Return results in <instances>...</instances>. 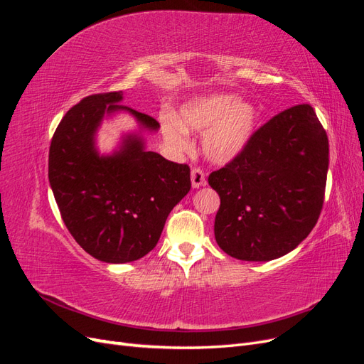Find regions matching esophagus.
Returning <instances> with one entry per match:
<instances>
[{"label": "esophagus", "mask_w": 364, "mask_h": 364, "mask_svg": "<svg viewBox=\"0 0 364 364\" xmlns=\"http://www.w3.org/2000/svg\"><path fill=\"white\" fill-rule=\"evenodd\" d=\"M206 183L205 181V174L200 168H193L191 170V185L193 188H199V186H203Z\"/></svg>", "instance_id": "obj_1"}]
</instances>
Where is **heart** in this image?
Segmentation results:
<instances>
[{
  "label": "heart",
  "instance_id": "heart-1",
  "mask_svg": "<svg viewBox=\"0 0 364 364\" xmlns=\"http://www.w3.org/2000/svg\"><path fill=\"white\" fill-rule=\"evenodd\" d=\"M165 142L174 151H188L190 132H203L202 150L215 164H229L249 147L257 134L259 112L255 105L228 92L194 97L179 115L164 109L158 115Z\"/></svg>",
  "mask_w": 364,
  "mask_h": 364
}]
</instances>
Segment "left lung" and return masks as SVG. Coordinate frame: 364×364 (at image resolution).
<instances>
[{
    "label": "left lung",
    "mask_w": 364,
    "mask_h": 364,
    "mask_svg": "<svg viewBox=\"0 0 364 364\" xmlns=\"http://www.w3.org/2000/svg\"><path fill=\"white\" fill-rule=\"evenodd\" d=\"M328 155L326 132L310 105L259 127L243 155L208 178L220 196V249L241 261H270L299 246L322 211Z\"/></svg>",
    "instance_id": "8db88e82"
}]
</instances>
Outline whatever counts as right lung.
I'll return each instance as SVG.
<instances>
[{"label": "right lung", "instance_id": "right-lung-1", "mask_svg": "<svg viewBox=\"0 0 364 364\" xmlns=\"http://www.w3.org/2000/svg\"><path fill=\"white\" fill-rule=\"evenodd\" d=\"M123 92L95 94L73 106L54 132L48 179L70 234L91 257L136 261L155 247L171 209L191 188L190 167L146 150L142 132L159 123L124 105ZM129 113L139 130L112 153L100 154L96 132L105 117Z\"/></svg>", "mask_w": 364, "mask_h": 364}]
</instances>
